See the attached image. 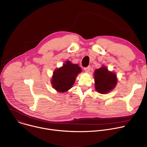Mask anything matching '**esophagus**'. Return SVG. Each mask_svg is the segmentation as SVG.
Here are the masks:
<instances>
[{"label":"esophagus","mask_w":147,"mask_h":147,"mask_svg":"<svg viewBox=\"0 0 147 147\" xmlns=\"http://www.w3.org/2000/svg\"><path fill=\"white\" fill-rule=\"evenodd\" d=\"M90 69H91V66H88V67H84V70H85L86 72L88 73V72H89Z\"/></svg>","instance_id":"34e87169"}]
</instances>
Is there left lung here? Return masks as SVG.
Instances as JSON below:
<instances>
[{
	"label": "left lung",
	"mask_w": 147,
	"mask_h": 147,
	"mask_svg": "<svg viewBox=\"0 0 147 147\" xmlns=\"http://www.w3.org/2000/svg\"><path fill=\"white\" fill-rule=\"evenodd\" d=\"M95 88L100 94L111 91L117 84V77L115 73L109 71L105 66L96 69L94 72Z\"/></svg>",
	"instance_id": "1"
}]
</instances>
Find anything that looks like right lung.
Returning a JSON list of instances; mask_svg holds the SVG:
<instances>
[{
  "label": "right lung",
  "mask_w": 147,
  "mask_h": 147,
  "mask_svg": "<svg viewBox=\"0 0 147 147\" xmlns=\"http://www.w3.org/2000/svg\"><path fill=\"white\" fill-rule=\"evenodd\" d=\"M82 71L77 64H73L67 60L63 66L53 71L51 83L53 87L59 92L70 90L75 82L76 78Z\"/></svg>",
  "instance_id": "obj_1"
}]
</instances>
